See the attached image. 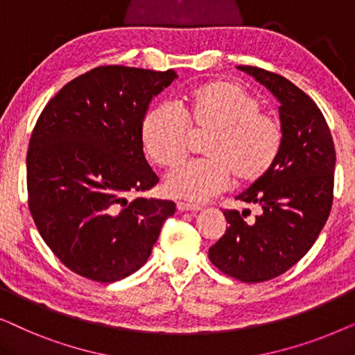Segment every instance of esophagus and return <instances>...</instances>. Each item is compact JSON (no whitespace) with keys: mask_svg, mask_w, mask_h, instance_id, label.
Listing matches in <instances>:
<instances>
[{"mask_svg":"<svg viewBox=\"0 0 355 355\" xmlns=\"http://www.w3.org/2000/svg\"><path fill=\"white\" fill-rule=\"evenodd\" d=\"M176 207H178L179 211H198V210H202V207L193 205V203H187V202H178Z\"/></svg>","mask_w":355,"mask_h":355,"instance_id":"obj_1","label":"esophagus"}]
</instances>
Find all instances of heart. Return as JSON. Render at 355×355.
<instances>
[{
  "instance_id": "obj_1",
  "label": "heart",
  "mask_w": 355,
  "mask_h": 355,
  "mask_svg": "<svg viewBox=\"0 0 355 355\" xmlns=\"http://www.w3.org/2000/svg\"><path fill=\"white\" fill-rule=\"evenodd\" d=\"M192 132L208 137L202 153L169 174L164 182L173 197L205 202L230 186L260 181L278 162L284 128L278 116L261 111L255 95L231 82H211L193 90L186 113L171 101L150 106L140 125L145 153L162 168L186 158Z\"/></svg>"
}]
</instances>
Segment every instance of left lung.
I'll return each mask as SVG.
<instances>
[{
	"label": "left lung",
	"mask_w": 355,
	"mask_h": 355,
	"mask_svg": "<svg viewBox=\"0 0 355 355\" xmlns=\"http://www.w3.org/2000/svg\"><path fill=\"white\" fill-rule=\"evenodd\" d=\"M279 100L284 145L278 162L236 198L260 207L255 221L225 210L227 230L208 257L242 283L283 275L315 244L333 205L336 152L324 116L310 96L286 77L255 66H237Z\"/></svg>",
	"instance_id": "8db88e82"
}]
</instances>
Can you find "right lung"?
Instances as JSON below:
<instances>
[{
    "mask_svg": "<svg viewBox=\"0 0 355 355\" xmlns=\"http://www.w3.org/2000/svg\"><path fill=\"white\" fill-rule=\"evenodd\" d=\"M176 72L98 66L62 87L38 116L27 150L28 208L62 265L114 283L152 254L171 200L137 197L158 182L144 155L148 103Z\"/></svg>",
    "mask_w": 355,
    "mask_h": 355,
    "instance_id": "1",
    "label": "right lung"
}]
</instances>
